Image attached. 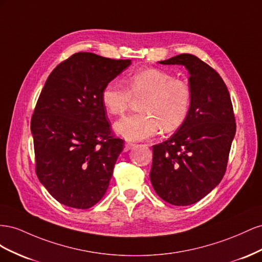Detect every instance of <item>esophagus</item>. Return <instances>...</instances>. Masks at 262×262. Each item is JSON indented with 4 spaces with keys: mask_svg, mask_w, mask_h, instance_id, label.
<instances>
[{
    "mask_svg": "<svg viewBox=\"0 0 262 262\" xmlns=\"http://www.w3.org/2000/svg\"><path fill=\"white\" fill-rule=\"evenodd\" d=\"M134 146H135V144H133V143H125V146H124V150H125V151L129 150V149H130V148H133Z\"/></svg>",
    "mask_w": 262,
    "mask_h": 262,
    "instance_id": "obj_1",
    "label": "esophagus"
}]
</instances>
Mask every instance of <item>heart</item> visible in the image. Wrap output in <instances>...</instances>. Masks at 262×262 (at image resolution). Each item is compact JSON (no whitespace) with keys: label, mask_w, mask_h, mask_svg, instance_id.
<instances>
[{"label":"heart","mask_w":262,"mask_h":262,"mask_svg":"<svg viewBox=\"0 0 262 262\" xmlns=\"http://www.w3.org/2000/svg\"><path fill=\"white\" fill-rule=\"evenodd\" d=\"M127 89L116 80H111L101 92L103 106L112 115H122L129 108L133 99H143L139 110L115 124V130L129 140H143L164 132L178 129L188 117L192 92L190 84L176 78L169 71L148 68L140 70L126 81Z\"/></svg>","instance_id":"obj_1"}]
</instances>
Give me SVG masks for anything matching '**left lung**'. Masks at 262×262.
<instances>
[{"mask_svg":"<svg viewBox=\"0 0 262 262\" xmlns=\"http://www.w3.org/2000/svg\"><path fill=\"white\" fill-rule=\"evenodd\" d=\"M161 64H182L189 70L192 92L188 117L168 140L152 146L150 181L168 203H196L226 172L236 122L225 82L196 56L181 54Z\"/></svg>","mask_w":262,"mask_h":262,"instance_id":"obj_1","label":"left lung"}]
</instances>
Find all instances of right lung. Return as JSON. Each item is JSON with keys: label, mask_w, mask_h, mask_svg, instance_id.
<instances>
[{"label": "right lung", "mask_w": 262, "mask_h": 262, "mask_svg": "<svg viewBox=\"0 0 262 262\" xmlns=\"http://www.w3.org/2000/svg\"><path fill=\"white\" fill-rule=\"evenodd\" d=\"M129 64L77 52L49 74L31 130L36 174L59 203L86 210L105 194L124 140L111 129L101 92Z\"/></svg>", "instance_id": "obj_1"}]
</instances>
